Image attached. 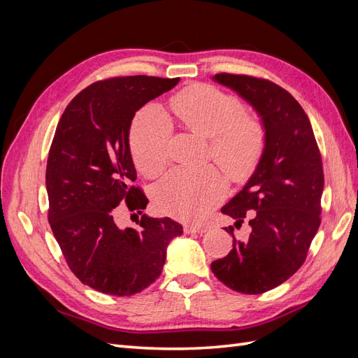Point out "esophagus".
Listing matches in <instances>:
<instances>
[{"label": "esophagus", "mask_w": 358, "mask_h": 358, "mask_svg": "<svg viewBox=\"0 0 358 358\" xmlns=\"http://www.w3.org/2000/svg\"><path fill=\"white\" fill-rule=\"evenodd\" d=\"M187 234H203L206 233V229L203 227H192V225H185V229H183Z\"/></svg>", "instance_id": "esophagus-1"}]
</instances>
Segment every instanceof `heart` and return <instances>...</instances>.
Here are the masks:
<instances>
[{
	"instance_id": "b5f03b06",
	"label": "heart",
	"mask_w": 358,
	"mask_h": 358,
	"mask_svg": "<svg viewBox=\"0 0 358 358\" xmlns=\"http://www.w3.org/2000/svg\"><path fill=\"white\" fill-rule=\"evenodd\" d=\"M175 121L194 133L210 138V154L227 171L241 179L258 162L264 149V128L245 116L239 99L208 85H194L170 100ZM170 125L159 110L140 113L131 127L129 145L137 169L155 176L169 159ZM224 194V179L212 166L170 170L154 189L159 212L182 221H197Z\"/></svg>"
}]
</instances>
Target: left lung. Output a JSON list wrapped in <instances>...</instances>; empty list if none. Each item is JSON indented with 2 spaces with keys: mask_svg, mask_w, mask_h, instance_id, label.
Returning a JSON list of instances; mask_svg holds the SVG:
<instances>
[{
  "mask_svg": "<svg viewBox=\"0 0 358 358\" xmlns=\"http://www.w3.org/2000/svg\"><path fill=\"white\" fill-rule=\"evenodd\" d=\"M213 82L245 100L264 128V149L243 188L222 206L234 227L251 216V234L212 263L224 285L259 294L294 275L305 263L320 227L324 173L310 121L294 96L276 83L237 74H215Z\"/></svg>",
  "mask_w": 358,
  "mask_h": 358,
  "instance_id": "1",
  "label": "left lung"
}]
</instances>
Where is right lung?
<instances>
[{
	"label": "right lung",
	"instance_id": "right-lung-1",
	"mask_svg": "<svg viewBox=\"0 0 358 358\" xmlns=\"http://www.w3.org/2000/svg\"><path fill=\"white\" fill-rule=\"evenodd\" d=\"M178 83L148 76L96 82L74 96L58 122L46 167L49 224L71 272L104 294L133 296L155 282L169 243L183 233L179 222L146 213L138 230L115 222L121 203L137 213L148 206L131 185L133 117Z\"/></svg>",
	"mask_w": 358,
	"mask_h": 358
}]
</instances>
